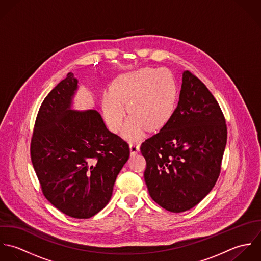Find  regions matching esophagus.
I'll return each mask as SVG.
<instances>
[{"label": "esophagus", "instance_id": "34e87169", "mask_svg": "<svg viewBox=\"0 0 261 261\" xmlns=\"http://www.w3.org/2000/svg\"><path fill=\"white\" fill-rule=\"evenodd\" d=\"M129 148H130V154H131V156L136 155V154L140 151V147H139V145L130 144V145H129Z\"/></svg>", "mask_w": 261, "mask_h": 261}]
</instances>
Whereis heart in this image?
<instances>
[{
    "label": "heart",
    "mask_w": 261,
    "mask_h": 261,
    "mask_svg": "<svg viewBox=\"0 0 261 261\" xmlns=\"http://www.w3.org/2000/svg\"><path fill=\"white\" fill-rule=\"evenodd\" d=\"M178 87L166 69L142 67L118 75L110 91L101 93L100 107L109 130L118 133L123 125L125 109L130 117L123 129L129 141H139L145 131L163 130L174 116Z\"/></svg>",
    "instance_id": "obj_1"
}]
</instances>
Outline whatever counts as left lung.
Returning a JSON list of instances; mask_svg holds the SVG:
<instances>
[{
    "label": "left lung",
    "mask_w": 261,
    "mask_h": 261,
    "mask_svg": "<svg viewBox=\"0 0 261 261\" xmlns=\"http://www.w3.org/2000/svg\"><path fill=\"white\" fill-rule=\"evenodd\" d=\"M226 142V122L218 102L196 75L184 71L173 118L140 148L152 200L173 213L198 205L219 177Z\"/></svg>",
    "instance_id": "8db88e82"
}]
</instances>
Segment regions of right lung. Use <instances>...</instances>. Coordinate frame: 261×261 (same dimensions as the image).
Masks as SVG:
<instances>
[{
    "label": "right lung",
    "mask_w": 261,
    "mask_h": 261,
    "mask_svg": "<svg viewBox=\"0 0 261 261\" xmlns=\"http://www.w3.org/2000/svg\"><path fill=\"white\" fill-rule=\"evenodd\" d=\"M77 84L68 72L44 99L30 151L45 198L69 217L88 219L109 203L130 150L97 110L71 108Z\"/></svg>",
    "instance_id": "1"
}]
</instances>
